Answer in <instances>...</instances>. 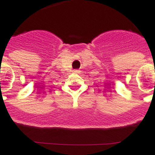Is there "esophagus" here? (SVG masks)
Listing matches in <instances>:
<instances>
[{"instance_id":"esophagus-1","label":"esophagus","mask_w":155,"mask_h":155,"mask_svg":"<svg viewBox=\"0 0 155 155\" xmlns=\"http://www.w3.org/2000/svg\"><path fill=\"white\" fill-rule=\"evenodd\" d=\"M79 72H80V70H74V73H76V74H78Z\"/></svg>"}]
</instances>
